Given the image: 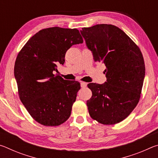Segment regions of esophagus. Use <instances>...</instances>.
Wrapping results in <instances>:
<instances>
[{"instance_id": "esophagus-1", "label": "esophagus", "mask_w": 158, "mask_h": 158, "mask_svg": "<svg viewBox=\"0 0 158 158\" xmlns=\"http://www.w3.org/2000/svg\"><path fill=\"white\" fill-rule=\"evenodd\" d=\"M80 84H81V88H85V87H86V85H87V83L84 82V81H81V83H80Z\"/></svg>"}]
</instances>
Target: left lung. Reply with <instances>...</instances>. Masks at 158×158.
I'll use <instances>...</instances> for the list:
<instances>
[{
	"label": "left lung",
	"mask_w": 158,
	"mask_h": 158,
	"mask_svg": "<svg viewBox=\"0 0 158 158\" xmlns=\"http://www.w3.org/2000/svg\"><path fill=\"white\" fill-rule=\"evenodd\" d=\"M80 32L95 62L106 66L105 84H88L92 91L86 103L90 116L104 125L118 123L139 101L145 77L142 53L129 36L114 25L98 24Z\"/></svg>",
	"instance_id": "1"
}]
</instances>
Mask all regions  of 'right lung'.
Instances as JSON below:
<instances>
[{
	"mask_svg": "<svg viewBox=\"0 0 158 158\" xmlns=\"http://www.w3.org/2000/svg\"><path fill=\"white\" fill-rule=\"evenodd\" d=\"M76 28H44L31 37L18 53L14 73L21 102L37 123L58 126L70 116L79 82L53 74L63 65L65 53L83 43Z\"/></svg>",
	"mask_w": 158,
	"mask_h": 158,
	"instance_id": "1",
	"label": "right lung"
}]
</instances>
